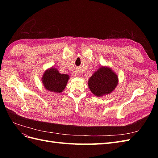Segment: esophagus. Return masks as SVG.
Here are the masks:
<instances>
[{
    "label": "esophagus",
    "instance_id": "obj_1",
    "mask_svg": "<svg viewBox=\"0 0 158 158\" xmlns=\"http://www.w3.org/2000/svg\"><path fill=\"white\" fill-rule=\"evenodd\" d=\"M78 74L77 73H75V75H78Z\"/></svg>",
    "mask_w": 158,
    "mask_h": 158
}]
</instances>
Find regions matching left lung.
I'll return each instance as SVG.
<instances>
[{"label":"left lung","mask_w":158,"mask_h":158,"mask_svg":"<svg viewBox=\"0 0 158 158\" xmlns=\"http://www.w3.org/2000/svg\"><path fill=\"white\" fill-rule=\"evenodd\" d=\"M118 77L109 68L101 67L90 77L88 81L89 89L96 96L109 94L116 88Z\"/></svg>","instance_id":"1"}]
</instances>
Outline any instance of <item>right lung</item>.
Here are the masks:
<instances>
[{"label": "right lung", "instance_id": "1", "mask_svg": "<svg viewBox=\"0 0 158 158\" xmlns=\"http://www.w3.org/2000/svg\"><path fill=\"white\" fill-rule=\"evenodd\" d=\"M69 78V75L60 74L55 68H51L45 72L42 78V82L47 90L60 93L66 86Z\"/></svg>", "mask_w": 158, "mask_h": 158}]
</instances>
